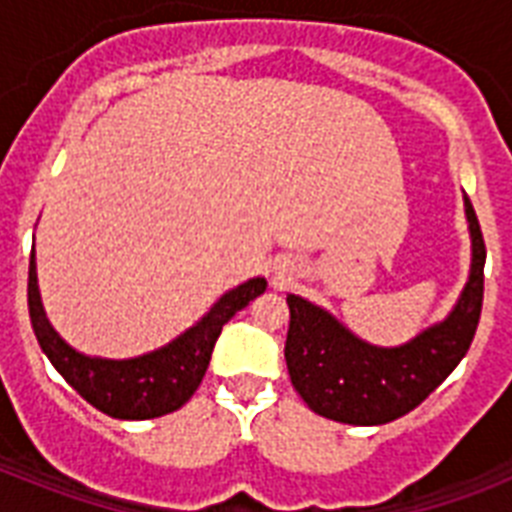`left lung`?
<instances>
[{
  "label": "left lung",
  "mask_w": 512,
  "mask_h": 512,
  "mask_svg": "<svg viewBox=\"0 0 512 512\" xmlns=\"http://www.w3.org/2000/svg\"><path fill=\"white\" fill-rule=\"evenodd\" d=\"M473 263L460 300L398 348H377L303 297L287 295L289 332L284 345L289 377L313 412L348 425H385L420 406L454 372L476 337L484 305V233L465 196Z\"/></svg>",
  "instance_id": "8db88e82"
}]
</instances>
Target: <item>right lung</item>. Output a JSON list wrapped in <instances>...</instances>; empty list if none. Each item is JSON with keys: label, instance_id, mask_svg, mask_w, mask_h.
<instances>
[{"label": "right lung", "instance_id": "1", "mask_svg": "<svg viewBox=\"0 0 512 512\" xmlns=\"http://www.w3.org/2000/svg\"><path fill=\"white\" fill-rule=\"evenodd\" d=\"M268 287L265 279H249L225 292L199 324L185 329L170 345L138 358H92L74 350L52 329L42 308L36 284V260L31 249L28 263V316L34 335L71 388L108 417L116 420H154L170 414L188 401L207 372L212 348L223 332V324L247 308Z\"/></svg>", "mask_w": 512, "mask_h": 512}]
</instances>
